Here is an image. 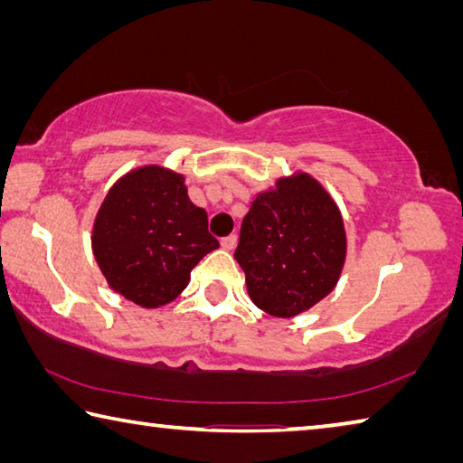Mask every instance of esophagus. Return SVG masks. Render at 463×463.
<instances>
[{"label":"esophagus","mask_w":463,"mask_h":463,"mask_svg":"<svg viewBox=\"0 0 463 463\" xmlns=\"http://www.w3.org/2000/svg\"><path fill=\"white\" fill-rule=\"evenodd\" d=\"M221 245H222V249H226V250H232L234 245H237V234H229V237H224V239L221 241Z\"/></svg>","instance_id":"obj_1"}]
</instances>
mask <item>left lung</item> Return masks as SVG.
Here are the masks:
<instances>
[{"label":"left lung","mask_w":463,"mask_h":463,"mask_svg":"<svg viewBox=\"0 0 463 463\" xmlns=\"http://www.w3.org/2000/svg\"><path fill=\"white\" fill-rule=\"evenodd\" d=\"M346 234L338 208L312 178H283L242 218L234 259L253 304L291 317L324 299L338 281Z\"/></svg>","instance_id":"1"}]
</instances>
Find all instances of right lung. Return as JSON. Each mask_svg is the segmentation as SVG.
Wrapping results in <instances>:
<instances>
[{"label":"right lung","mask_w":463,"mask_h":463,"mask_svg":"<svg viewBox=\"0 0 463 463\" xmlns=\"http://www.w3.org/2000/svg\"><path fill=\"white\" fill-rule=\"evenodd\" d=\"M216 247L204 208L190 203L182 175L159 165L123 175L92 231V250L109 285L141 307L178 298L192 269Z\"/></svg>","instance_id":"1"}]
</instances>
